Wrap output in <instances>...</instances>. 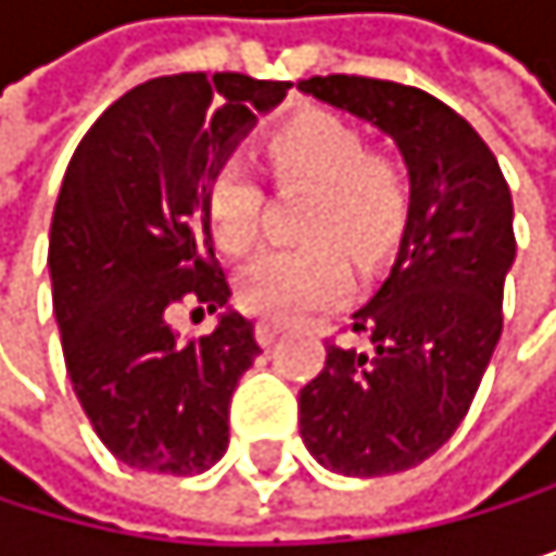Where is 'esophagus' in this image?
Returning <instances> with one entry per match:
<instances>
[{"mask_svg": "<svg viewBox=\"0 0 556 556\" xmlns=\"http://www.w3.org/2000/svg\"><path fill=\"white\" fill-rule=\"evenodd\" d=\"M280 333H283V327H280V324H269V319H263V324L256 327V337H260L263 346H273Z\"/></svg>", "mask_w": 556, "mask_h": 556, "instance_id": "esophagus-1", "label": "esophagus"}]
</instances>
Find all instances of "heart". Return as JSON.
Listing matches in <instances>:
<instances>
[{
  "instance_id": "b5f03b06",
  "label": "heart",
  "mask_w": 556,
  "mask_h": 556,
  "mask_svg": "<svg viewBox=\"0 0 556 556\" xmlns=\"http://www.w3.org/2000/svg\"><path fill=\"white\" fill-rule=\"evenodd\" d=\"M266 169L276 186H313L303 210L309 247L260 253L237 283L243 309L293 319L340 300L350 290V263L374 266L400 240L407 223V182L346 119L303 110L266 136ZM266 193L243 163H223L206 189V216L226 253H247L263 232Z\"/></svg>"
}]
</instances>
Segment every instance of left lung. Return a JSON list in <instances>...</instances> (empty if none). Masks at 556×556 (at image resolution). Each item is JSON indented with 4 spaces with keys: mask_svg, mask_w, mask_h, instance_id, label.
Wrapping results in <instances>:
<instances>
[{
    "mask_svg": "<svg viewBox=\"0 0 556 556\" xmlns=\"http://www.w3.org/2000/svg\"><path fill=\"white\" fill-rule=\"evenodd\" d=\"M300 89L393 136L410 169L400 253L350 324L370 350L327 343L324 370L300 390V437L333 473H400L454 437L501 340L510 189L477 129L424 89L367 76Z\"/></svg>",
    "mask_w": 556,
    "mask_h": 556,
    "instance_id": "8db88e82",
    "label": "left lung"
}]
</instances>
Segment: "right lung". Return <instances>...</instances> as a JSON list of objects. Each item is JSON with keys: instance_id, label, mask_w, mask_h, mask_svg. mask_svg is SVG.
<instances>
[{"instance_id": "1", "label": "right lung", "mask_w": 556, "mask_h": 556, "mask_svg": "<svg viewBox=\"0 0 556 556\" xmlns=\"http://www.w3.org/2000/svg\"><path fill=\"white\" fill-rule=\"evenodd\" d=\"M290 83L243 73L149 79L83 136L62 179L49 273L66 374L116 460L193 477L229 446V400L260 356L247 316L179 337L169 313L226 306L206 189Z\"/></svg>"}]
</instances>
